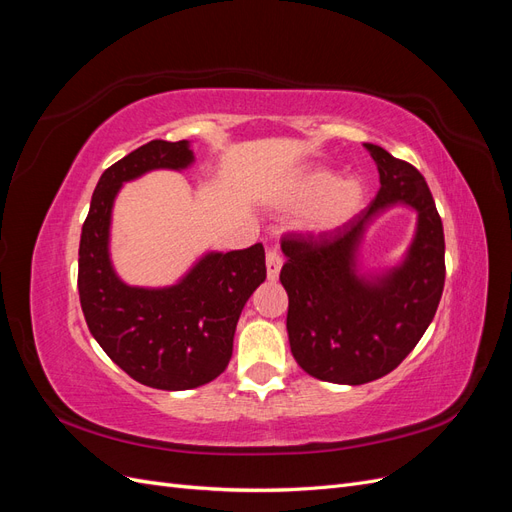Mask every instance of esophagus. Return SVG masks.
<instances>
[{
	"label": "esophagus",
	"mask_w": 512,
	"mask_h": 512,
	"mask_svg": "<svg viewBox=\"0 0 512 512\" xmlns=\"http://www.w3.org/2000/svg\"><path fill=\"white\" fill-rule=\"evenodd\" d=\"M267 277H269V280L271 282H275L277 280V277H280V271H282V256L280 254H277L275 250H269L267 252Z\"/></svg>",
	"instance_id": "esophagus-1"
}]
</instances>
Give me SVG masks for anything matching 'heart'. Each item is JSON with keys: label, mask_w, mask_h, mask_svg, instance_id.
I'll return each instance as SVG.
<instances>
[{"label": "heart", "mask_w": 512, "mask_h": 512, "mask_svg": "<svg viewBox=\"0 0 512 512\" xmlns=\"http://www.w3.org/2000/svg\"><path fill=\"white\" fill-rule=\"evenodd\" d=\"M367 190L359 177H339L329 168L307 170L282 196L280 207L303 213L301 228L312 237H329L346 228L365 207Z\"/></svg>", "instance_id": "b5f03b06"}]
</instances>
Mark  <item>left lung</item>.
Instances as JSON below:
<instances>
[{"label": "left lung", "mask_w": 512, "mask_h": 512, "mask_svg": "<svg viewBox=\"0 0 512 512\" xmlns=\"http://www.w3.org/2000/svg\"><path fill=\"white\" fill-rule=\"evenodd\" d=\"M380 190L365 211L335 235L288 237L280 282L288 292V342L303 371L333 384H365L393 371L423 337L444 288V230L418 170L365 143ZM393 206L417 213L405 256L393 268L365 270L366 228Z\"/></svg>", "instance_id": "1"}]
</instances>
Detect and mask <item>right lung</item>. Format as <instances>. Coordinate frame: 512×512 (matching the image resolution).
Wrapping results in <instances>:
<instances>
[{
    "mask_svg": "<svg viewBox=\"0 0 512 512\" xmlns=\"http://www.w3.org/2000/svg\"><path fill=\"white\" fill-rule=\"evenodd\" d=\"M194 162L190 141L134 149L102 173L81 232L79 294L91 335L130 378L162 391L196 389L222 374L243 307L267 277L260 243L205 252L168 286H132L115 271L111 226L123 185Z\"/></svg>",
    "mask_w": 512,
    "mask_h": 512,
    "instance_id": "1",
    "label": "right lung"
}]
</instances>
